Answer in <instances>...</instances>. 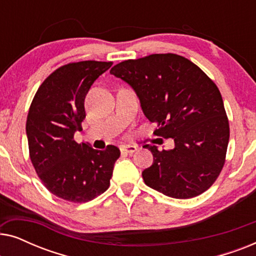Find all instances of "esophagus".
I'll return each mask as SVG.
<instances>
[{"label":"esophagus","mask_w":256,"mask_h":256,"mask_svg":"<svg viewBox=\"0 0 256 256\" xmlns=\"http://www.w3.org/2000/svg\"><path fill=\"white\" fill-rule=\"evenodd\" d=\"M120 149H121L122 152L132 154V152H135L136 150H138V146H122Z\"/></svg>","instance_id":"34e87169"}]
</instances>
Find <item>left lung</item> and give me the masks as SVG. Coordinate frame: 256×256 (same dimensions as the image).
<instances>
[{
  "instance_id": "left-lung-1",
  "label": "left lung",
  "mask_w": 256,
  "mask_h": 256,
  "mask_svg": "<svg viewBox=\"0 0 256 256\" xmlns=\"http://www.w3.org/2000/svg\"><path fill=\"white\" fill-rule=\"evenodd\" d=\"M110 74L132 86L143 113L172 138L174 148L158 150L142 177L149 188L171 198L202 194L218 178L230 140V124L218 87L197 65L174 54H156L118 62Z\"/></svg>"
}]
</instances>
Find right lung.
<instances>
[{
	"label": "right lung",
	"instance_id": "obj_1",
	"mask_svg": "<svg viewBox=\"0 0 256 256\" xmlns=\"http://www.w3.org/2000/svg\"><path fill=\"white\" fill-rule=\"evenodd\" d=\"M112 62H70L51 73L34 94L26 118L30 160L51 194L64 200L85 202L110 188L120 149L96 150L76 143L86 118V94Z\"/></svg>",
	"mask_w": 256,
	"mask_h": 256
}]
</instances>
